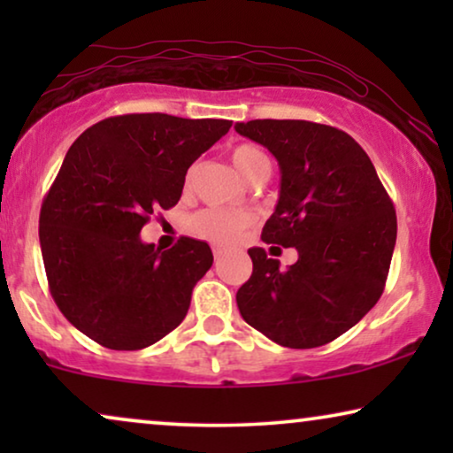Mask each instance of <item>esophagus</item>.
<instances>
[{
	"mask_svg": "<svg viewBox=\"0 0 453 453\" xmlns=\"http://www.w3.org/2000/svg\"><path fill=\"white\" fill-rule=\"evenodd\" d=\"M222 251H225V250H222L220 245H212V253H214V257H216V259H219V257L222 256Z\"/></svg>",
	"mask_w": 453,
	"mask_h": 453,
	"instance_id": "34e87169",
	"label": "esophagus"
}]
</instances>
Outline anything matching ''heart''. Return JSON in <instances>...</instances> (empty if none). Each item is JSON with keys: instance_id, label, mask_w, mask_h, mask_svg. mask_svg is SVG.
<instances>
[{"instance_id": "obj_1", "label": "heart", "mask_w": 453, "mask_h": 453, "mask_svg": "<svg viewBox=\"0 0 453 453\" xmlns=\"http://www.w3.org/2000/svg\"><path fill=\"white\" fill-rule=\"evenodd\" d=\"M231 163L245 181L265 179L270 173V160L262 148L253 144H237L231 150ZM191 173L188 175V183ZM251 216L243 212H228L220 208H206L194 214L188 222L191 234L216 245H231L239 239V234L251 225Z\"/></svg>"}]
</instances>
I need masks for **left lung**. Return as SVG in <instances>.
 <instances>
[{"label":"left lung","mask_w":453,"mask_h":453,"mask_svg":"<svg viewBox=\"0 0 453 453\" xmlns=\"http://www.w3.org/2000/svg\"><path fill=\"white\" fill-rule=\"evenodd\" d=\"M280 165V197L265 243L295 247L280 270L250 250L251 278L237 290L243 319L288 349L324 346L358 324L386 288L395 245V210L367 152L342 129L301 119L237 123Z\"/></svg>","instance_id":"8db88e82"}]
</instances>
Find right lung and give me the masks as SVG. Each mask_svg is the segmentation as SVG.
<instances>
[{
	"label": "right lung",
	"mask_w": 453,
	"mask_h": 453,
	"mask_svg": "<svg viewBox=\"0 0 453 453\" xmlns=\"http://www.w3.org/2000/svg\"><path fill=\"white\" fill-rule=\"evenodd\" d=\"M233 121L166 113L107 117L67 150L39 216L49 290L73 327L111 350L146 349L181 324L214 257L181 237L142 243L154 210L181 197L185 173Z\"/></svg>",
	"instance_id": "obj_1"
}]
</instances>
